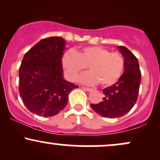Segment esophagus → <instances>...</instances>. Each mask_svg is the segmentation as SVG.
I'll return each mask as SVG.
<instances>
[{"instance_id":"obj_1","label":"esophagus","mask_w":160,"mask_h":160,"mask_svg":"<svg viewBox=\"0 0 160 160\" xmlns=\"http://www.w3.org/2000/svg\"><path fill=\"white\" fill-rule=\"evenodd\" d=\"M82 89H83L84 91H86V92H91L92 89H90V88H87V87H82Z\"/></svg>"}]
</instances>
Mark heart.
Instances as JSON below:
<instances>
[{
	"label": "heart",
	"instance_id": "heart-1",
	"mask_svg": "<svg viewBox=\"0 0 160 160\" xmlns=\"http://www.w3.org/2000/svg\"><path fill=\"white\" fill-rule=\"evenodd\" d=\"M62 65L68 79L75 81L88 66L90 71L82 74L79 82L93 86L100 82L102 86L114 84L124 69V60L118 52H111L101 47H86L78 51L64 53Z\"/></svg>",
	"mask_w": 160,
	"mask_h": 160
}]
</instances>
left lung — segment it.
Here are the masks:
<instances>
[{"label": "left lung", "mask_w": 160, "mask_h": 160, "mask_svg": "<svg viewBox=\"0 0 160 160\" xmlns=\"http://www.w3.org/2000/svg\"><path fill=\"white\" fill-rule=\"evenodd\" d=\"M124 58V72L118 81L104 89L100 103L90 106L98 115L117 118L127 113L135 105L141 84V71L138 58L126 47H117Z\"/></svg>", "instance_id": "1"}]
</instances>
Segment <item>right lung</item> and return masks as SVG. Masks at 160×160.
Returning <instances> with one entry per match:
<instances>
[{"label":"right lung","mask_w":160,"mask_h":160,"mask_svg":"<svg viewBox=\"0 0 160 160\" xmlns=\"http://www.w3.org/2000/svg\"><path fill=\"white\" fill-rule=\"evenodd\" d=\"M66 41L59 37L41 40L23 57L19 68V94L34 114L52 117L67 105L68 95L78 86L63 78L62 58Z\"/></svg>","instance_id":"1"}]
</instances>
